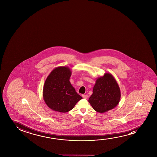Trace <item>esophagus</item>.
Listing matches in <instances>:
<instances>
[{"label": "esophagus", "mask_w": 157, "mask_h": 157, "mask_svg": "<svg viewBox=\"0 0 157 157\" xmlns=\"http://www.w3.org/2000/svg\"><path fill=\"white\" fill-rule=\"evenodd\" d=\"M82 97L85 99H87L88 98V95H87L82 94Z\"/></svg>", "instance_id": "1"}]
</instances>
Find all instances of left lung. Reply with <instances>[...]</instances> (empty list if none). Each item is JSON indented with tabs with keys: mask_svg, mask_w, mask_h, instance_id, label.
Listing matches in <instances>:
<instances>
[{
	"mask_svg": "<svg viewBox=\"0 0 157 157\" xmlns=\"http://www.w3.org/2000/svg\"><path fill=\"white\" fill-rule=\"evenodd\" d=\"M121 98L120 87L112 74L106 73L98 78L88 102L98 113H103L113 109Z\"/></svg>",
	"mask_w": 157,
	"mask_h": 157,
	"instance_id": "8db88e82",
	"label": "left lung"
}]
</instances>
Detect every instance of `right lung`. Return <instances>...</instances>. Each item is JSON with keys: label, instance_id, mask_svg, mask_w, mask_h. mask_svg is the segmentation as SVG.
I'll return each mask as SVG.
<instances>
[{"label": "right lung", "instance_id": "right-lung-1", "mask_svg": "<svg viewBox=\"0 0 157 157\" xmlns=\"http://www.w3.org/2000/svg\"><path fill=\"white\" fill-rule=\"evenodd\" d=\"M71 73L69 67H57L45 80L43 99L48 107L55 112H69L82 99L70 82Z\"/></svg>", "mask_w": 157, "mask_h": 157}]
</instances>
